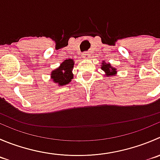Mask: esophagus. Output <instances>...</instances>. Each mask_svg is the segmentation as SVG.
Listing matches in <instances>:
<instances>
[{"label": "esophagus", "instance_id": "34e87169", "mask_svg": "<svg viewBox=\"0 0 160 160\" xmlns=\"http://www.w3.org/2000/svg\"><path fill=\"white\" fill-rule=\"evenodd\" d=\"M90 57V54H89V52H83V58H88Z\"/></svg>", "mask_w": 160, "mask_h": 160}]
</instances>
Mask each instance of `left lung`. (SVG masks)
I'll return each instance as SVG.
<instances>
[{"label":"left lung","instance_id":"obj_1","mask_svg":"<svg viewBox=\"0 0 160 160\" xmlns=\"http://www.w3.org/2000/svg\"><path fill=\"white\" fill-rule=\"evenodd\" d=\"M102 64H103V66H102V70H104L106 72L107 76L113 75V74H115L116 72V69H113L109 64H105V63H102Z\"/></svg>","mask_w":160,"mask_h":160}]
</instances>
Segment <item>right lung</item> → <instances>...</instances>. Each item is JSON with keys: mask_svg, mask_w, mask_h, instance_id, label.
I'll use <instances>...</instances> for the list:
<instances>
[{"mask_svg": "<svg viewBox=\"0 0 160 160\" xmlns=\"http://www.w3.org/2000/svg\"><path fill=\"white\" fill-rule=\"evenodd\" d=\"M73 64L72 59L65 60L58 69L52 72L53 81L58 83L59 85H66L69 83L73 77L72 73Z\"/></svg>", "mask_w": 160, "mask_h": 160, "instance_id": "add662e5", "label": "right lung"}]
</instances>
